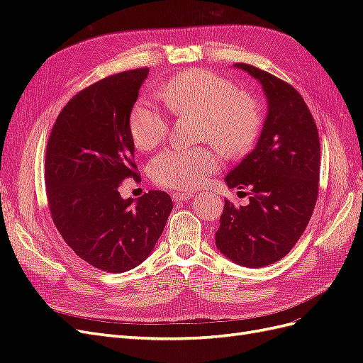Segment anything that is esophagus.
<instances>
[{
  "label": "esophagus",
  "instance_id": "1",
  "mask_svg": "<svg viewBox=\"0 0 363 363\" xmlns=\"http://www.w3.org/2000/svg\"><path fill=\"white\" fill-rule=\"evenodd\" d=\"M192 196H194V194H191V192H174L172 200L174 201H186V200H191Z\"/></svg>",
  "mask_w": 363,
  "mask_h": 363
}]
</instances>
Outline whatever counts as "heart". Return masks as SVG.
I'll return each instance as SVG.
<instances>
[{
  "label": "heart",
  "mask_w": 363,
  "mask_h": 363,
  "mask_svg": "<svg viewBox=\"0 0 363 363\" xmlns=\"http://www.w3.org/2000/svg\"><path fill=\"white\" fill-rule=\"evenodd\" d=\"M164 107L175 115L200 116V138L211 140L228 156L245 152L256 140L262 113L256 98L211 71L188 69L175 74L157 91ZM168 118L148 101L133 106L128 133L139 151L156 148L168 133ZM219 168V156L207 147L168 148L152 157L151 180L162 188L191 191L204 184Z\"/></svg>",
  "instance_id": "heart-1"
}]
</instances>
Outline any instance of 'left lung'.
I'll use <instances>...</instances> for the list:
<instances>
[{
  "label": "left lung",
  "instance_id": "1",
  "mask_svg": "<svg viewBox=\"0 0 363 363\" xmlns=\"http://www.w3.org/2000/svg\"><path fill=\"white\" fill-rule=\"evenodd\" d=\"M263 86L268 115L256 148L227 174L230 189H250V203L225 200L215 233L218 250L238 265L279 262L311 221L320 188V136L294 86L252 65L236 63Z\"/></svg>",
  "mask_w": 363,
  "mask_h": 363
}]
</instances>
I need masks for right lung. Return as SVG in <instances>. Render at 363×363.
<instances>
[{
	"label": "right lung",
	"mask_w": 363,
	"mask_h": 363,
	"mask_svg": "<svg viewBox=\"0 0 363 363\" xmlns=\"http://www.w3.org/2000/svg\"><path fill=\"white\" fill-rule=\"evenodd\" d=\"M148 68L108 75L75 94L51 130L47 200L65 242L89 265L124 272L144 262L172 211L171 196L148 191L124 200L119 186L140 182L128 116Z\"/></svg>",
	"instance_id": "right-lung-1"
}]
</instances>
